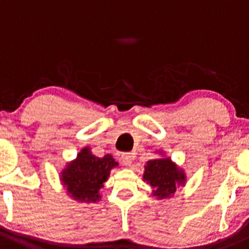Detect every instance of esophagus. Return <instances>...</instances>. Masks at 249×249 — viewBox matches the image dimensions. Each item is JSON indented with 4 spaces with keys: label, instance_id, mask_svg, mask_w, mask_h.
<instances>
[{
    "label": "esophagus",
    "instance_id": "34e87169",
    "mask_svg": "<svg viewBox=\"0 0 249 249\" xmlns=\"http://www.w3.org/2000/svg\"><path fill=\"white\" fill-rule=\"evenodd\" d=\"M121 160H122L123 164H126V166H131L132 160H133V156H132V153H123L122 157H121Z\"/></svg>",
    "mask_w": 249,
    "mask_h": 249
}]
</instances>
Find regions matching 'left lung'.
Instances as JSON below:
<instances>
[{
    "label": "left lung",
    "mask_w": 249,
    "mask_h": 249,
    "mask_svg": "<svg viewBox=\"0 0 249 249\" xmlns=\"http://www.w3.org/2000/svg\"><path fill=\"white\" fill-rule=\"evenodd\" d=\"M143 179L153 188V196L158 199L171 198L178 186H184L186 175L171 158L151 160L144 166Z\"/></svg>",
    "instance_id": "8db88e82"
}]
</instances>
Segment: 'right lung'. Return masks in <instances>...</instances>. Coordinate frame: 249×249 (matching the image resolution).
Returning a JSON list of instances; mask_svg holds the SVG:
<instances>
[{
    "mask_svg": "<svg viewBox=\"0 0 249 249\" xmlns=\"http://www.w3.org/2000/svg\"><path fill=\"white\" fill-rule=\"evenodd\" d=\"M117 166L118 162L111 155L96 157L89 147H85L76 160L66 164L59 178L74 201L96 203L102 198L100 190L108 179L111 169Z\"/></svg>",
    "mask_w": 249,
    "mask_h": 249,
    "instance_id": "1",
    "label": "right lung"
}]
</instances>
